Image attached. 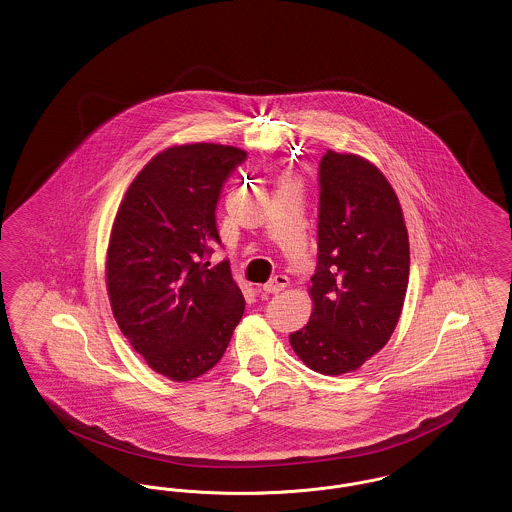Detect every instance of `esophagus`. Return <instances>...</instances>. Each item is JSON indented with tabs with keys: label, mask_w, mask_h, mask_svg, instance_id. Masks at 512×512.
Segmentation results:
<instances>
[{
	"label": "esophagus",
	"mask_w": 512,
	"mask_h": 512,
	"mask_svg": "<svg viewBox=\"0 0 512 512\" xmlns=\"http://www.w3.org/2000/svg\"><path fill=\"white\" fill-rule=\"evenodd\" d=\"M288 284H290V280H288V276H284V274H276L268 284L263 286V292L265 293H278L282 292V290H286L288 288Z\"/></svg>",
	"instance_id": "esophagus-1"
}]
</instances>
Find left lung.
Returning <instances> with one entry per match:
<instances>
[{"mask_svg":"<svg viewBox=\"0 0 512 512\" xmlns=\"http://www.w3.org/2000/svg\"><path fill=\"white\" fill-rule=\"evenodd\" d=\"M318 268L295 355L326 376L355 372L399 322L409 284V232L388 178L365 157L328 149L320 161Z\"/></svg>","mask_w":512,"mask_h":512,"instance_id":"obj_1","label":"left lung"}]
</instances>
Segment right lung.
Segmentation results:
<instances>
[{
	"mask_svg": "<svg viewBox=\"0 0 512 512\" xmlns=\"http://www.w3.org/2000/svg\"><path fill=\"white\" fill-rule=\"evenodd\" d=\"M244 149L209 142L157 153L128 186L113 220L105 282L124 338L157 374L190 382L217 365L244 315L215 209Z\"/></svg>",
	"mask_w": 512,
	"mask_h": 512,
	"instance_id": "1",
	"label": "right lung"
}]
</instances>
